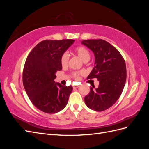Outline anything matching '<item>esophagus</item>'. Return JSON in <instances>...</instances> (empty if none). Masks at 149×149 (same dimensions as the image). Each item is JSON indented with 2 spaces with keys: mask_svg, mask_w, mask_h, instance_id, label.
Masks as SVG:
<instances>
[{
  "mask_svg": "<svg viewBox=\"0 0 149 149\" xmlns=\"http://www.w3.org/2000/svg\"><path fill=\"white\" fill-rule=\"evenodd\" d=\"M79 87V85H76V86H73V89H76V88H78Z\"/></svg>",
  "mask_w": 149,
  "mask_h": 149,
  "instance_id": "34e87169",
  "label": "esophagus"
}]
</instances>
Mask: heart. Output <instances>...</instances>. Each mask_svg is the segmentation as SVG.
Returning <instances> with one entry per match:
<instances>
[{"mask_svg": "<svg viewBox=\"0 0 149 149\" xmlns=\"http://www.w3.org/2000/svg\"><path fill=\"white\" fill-rule=\"evenodd\" d=\"M74 52L81 58V60L84 62H88L89 60L91 55H90V53L86 48H85L84 47H79L75 49ZM69 58H70V56L67 52H65L63 54L61 57V64L63 66H66L68 65ZM83 73V71L80 72V73L75 72L74 73V75L76 76V78H78L79 73Z\"/></svg>", "mask_w": 149, "mask_h": 149, "instance_id": "1", "label": "heart"}]
</instances>
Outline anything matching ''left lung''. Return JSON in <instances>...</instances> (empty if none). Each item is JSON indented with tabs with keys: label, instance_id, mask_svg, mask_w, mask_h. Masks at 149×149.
Returning a JSON list of instances; mask_svg holds the SVG:
<instances>
[{
	"label": "left lung",
	"instance_id": "left-lung-1",
	"mask_svg": "<svg viewBox=\"0 0 149 149\" xmlns=\"http://www.w3.org/2000/svg\"><path fill=\"white\" fill-rule=\"evenodd\" d=\"M93 52L94 66L87 79L97 78L98 88L91 87L84 97L86 105L96 111H103L118 101L126 81V66L124 58L115 47L101 39L81 42Z\"/></svg>",
	"mask_w": 149,
	"mask_h": 149
}]
</instances>
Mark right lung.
Wrapping results in <instances>:
<instances>
[{
    "label": "right lung",
    "mask_w": 149,
    "mask_h": 149,
    "mask_svg": "<svg viewBox=\"0 0 149 149\" xmlns=\"http://www.w3.org/2000/svg\"><path fill=\"white\" fill-rule=\"evenodd\" d=\"M75 40H44L26 58L23 84L30 101L40 111L55 114L63 109L73 90L71 86L55 83L56 73L62 69L61 57Z\"/></svg>",
    "instance_id": "right-lung-1"
}]
</instances>
